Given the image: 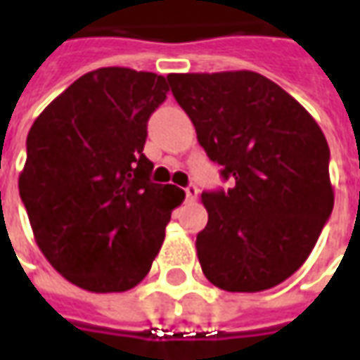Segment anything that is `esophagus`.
Returning a JSON list of instances; mask_svg holds the SVG:
<instances>
[{
	"instance_id": "obj_1",
	"label": "esophagus",
	"mask_w": 360,
	"mask_h": 360,
	"mask_svg": "<svg viewBox=\"0 0 360 360\" xmlns=\"http://www.w3.org/2000/svg\"><path fill=\"white\" fill-rule=\"evenodd\" d=\"M185 195H187V200H196V196H198V188L195 187V185H188L187 188H185Z\"/></svg>"
}]
</instances>
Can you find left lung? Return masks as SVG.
Returning <instances> with one entry per match:
<instances>
[{"label":"left lung","instance_id":"8db88e82","mask_svg":"<svg viewBox=\"0 0 360 360\" xmlns=\"http://www.w3.org/2000/svg\"><path fill=\"white\" fill-rule=\"evenodd\" d=\"M227 191L202 193L196 255L210 283L257 293L293 276L333 208L330 148L301 103L255 71L167 75Z\"/></svg>","mask_w":360,"mask_h":360}]
</instances>
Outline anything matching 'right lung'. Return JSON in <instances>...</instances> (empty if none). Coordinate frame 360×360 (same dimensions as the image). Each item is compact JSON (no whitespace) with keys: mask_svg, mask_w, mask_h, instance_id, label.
<instances>
[{"mask_svg":"<svg viewBox=\"0 0 360 360\" xmlns=\"http://www.w3.org/2000/svg\"><path fill=\"white\" fill-rule=\"evenodd\" d=\"M169 90L162 75L102 67L36 117L19 175L36 245L90 293L139 285L185 193L150 181L146 123Z\"/></svg>","mask_w":360,"mask_h":360,"instance_id":"obj_1","label":"right lung"}]
</instances>
